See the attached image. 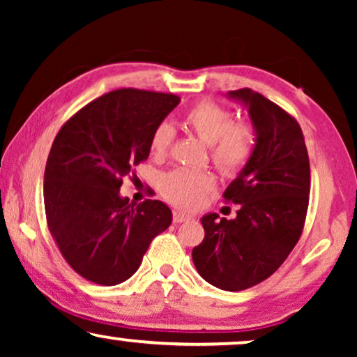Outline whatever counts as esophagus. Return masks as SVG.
<instances>
[{
	"instance_id": "obj_1",
	"label": "esophagus",
	"mask_w": 357,
	"mask_h": 357,
	"mask_svg": "<svg viewBox=\"0 0 357 357\" xmlns=\"http://www.w3.org/2000/svg\"><path fill=\"white\" fill-rule=\"evenodd\" d=\"M190 219H193V216H190V214L180 211V209H175V211H174V222H183V221H190Z\"/></svg>"
}]
</instances>
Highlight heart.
<instances>
[{
  "instance_id": "1",
  "label": "heart",
  "mask_w": 357,
  "mask_h": 357,
  "mask_svg": "<svg viewBox=\"0 0 357 357\" xmlns=\"http://www.w3.org/2000/svg\"><path fill=\"white\" fill-rule=\"evenodd\" d=\"M183 125L211 146V158L224 174H237L250 159L253 149V130L247 123L234 125V116L213 102H199L183 116ZM174 126L164 121L151 135V153L164 158L174 143ZM214 188V178L208 172L177 169L165 175L162 192L170 203L178 208L195 209Z\"/></svg>"
}]
</instances>
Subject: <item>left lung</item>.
<instances>
[{"instance_id": "obj_1", "label": "left lung", "mask_w": 357, "mask_h": 357, "mask_svg": "<svg viewBox=\"0 0 357 357\" xmlns=\"http://www.w3.org/2000/svg\"><path fill=\"white\" fill-rule=\"evenodd\" d=\"M226 96L245 107L255 131L250 159L224 192L241 209L234 219L204 214V238L192 257L209 284L242 291L270 278L299 241L310 164L299 123L281 107L252 89Z\"/></svg>"}]
</instances>
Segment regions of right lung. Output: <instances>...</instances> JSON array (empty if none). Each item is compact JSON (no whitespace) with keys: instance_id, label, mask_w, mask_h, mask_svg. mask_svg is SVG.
<instances>
[{"instance_id":"obj_1","label":"right lung","mask_w":357,"mask_h":357,"mask_svg":"<svg viewBox=\"0 0 357 357\" xmlns=\"http://www.w3.org/2000/svg\"><path fill=\"white\" fill-rule=\"evenodd\" d=\"M178 102L162 92L112 91L58 131L43 177L47 222L61 255L87 281L115 286L128 280L151 241L172 222L167 204L130 203L120 187L148 159L151 135Z\"/></svg>"}]
</instances>
